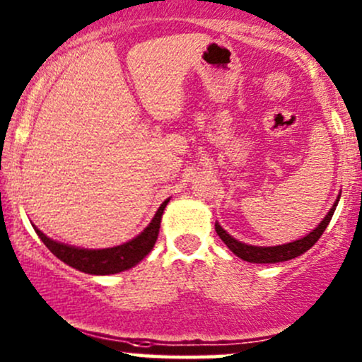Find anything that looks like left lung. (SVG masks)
<instances>
[{
  "label": "left lung",
  "instance_id": "8db88e82",
  "mask_svg": "<svg viewBox=\"0 0 362 362\" xmlns=\"http://www.w3.org/2000/svg\"><path fill=\"white\" fill-rule=\"evenodd\" d=\"M339 199H341V194H339L337 199H335V203L329 210V214L324 216V220H322V222L318 223L312 232L307 233L303 239L286 242V244H281V245L262 247V245L244 244V242L233 239L230 233L225 230V228H222V225H220L218 222H215V230H216V233H218L220 239L225 242V245H227V247L230 249L237 257L244 259V261L256 262V264H274V262L290 261V259H295V257L301 256V254H305L308 249H312L313 245L317 244V240L320 239L322 233L325 232L327 225H329L330 220H332V215H334L335 208H337Z\"/></svg>",
  "mask_w": 362,
  "mask_h": 362
}]
</instances>
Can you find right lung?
I'll return each mask as SVG.
<instances>
[{
    "label": "right lung",
    "instance_id": "add662e5",
    "mask_svg": "<svg viewBox=\"0 0 362 362\" xmlns=\"http://www.w3.org/2000/svg\"><path fill=\"white\" fill-rule=\"evenodd\" d=\"M169 199L171 198L165 199V202H163V205L157 208L154 218H152L151 223L144 228V232H140L137 237L125 242V244L115 245V247L83 249L76 247V245L62 244V242H57L50 239V237H47L44 232L38 230L35 225H32L33 228H35L37 235L40 237V240L47 245V249H49L55 257L61 259L62 262H66L67 266L74 267V269L86 274H117L137 266L139 262L151 252L152 247H154L157 235H159L160 218H163L164 208L169 203Z\"/></svg>",
    "mask_w": 362,
    "mask_h": 362
}]
</instances>
